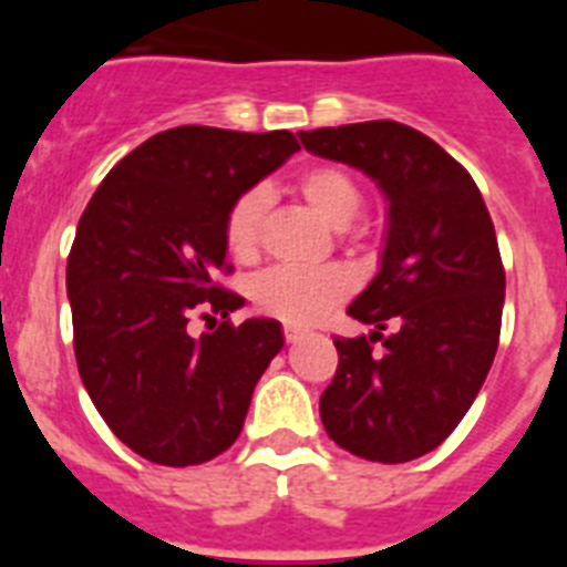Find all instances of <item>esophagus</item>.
<instances>
[{
    "instance_id": "obj_1",
    "label": "esophagus",
    "mask_w": 567,
    "mask_h": 567,
    "mask_svg": "<svg viewBox=\"0 0 567 567\" xmlns=\"http://www.w3.org/2000/svg\"><path fill=\"white\" fill-rule=\"evenodd\" d=\"M303 334H307V329L295 327V323H287V327H284V338H287V343H295V340H300Z\"/></svg>"
}]
</instances>
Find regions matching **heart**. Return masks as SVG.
Instances as JSON below:
<instances>
[{
	"instance_id": "1",
	"label": "heart",
	"mask_w": 567,
	"mask_h": 567,
	"mask_svg": "<svg viewBox=\"0 0 567 567\" xmlns=\"http://www.w3.org/2000/svg\"><path fill=\"white\" fill-rule=\"evenodd\" d=\"M295 189L329 227L340 229L346 238L352 240L363 238V229L349 227L363 207V189L349 169L340 167V164H312L298 175ZM267 209L269 195L260 187L240 193L233 207L227 209L224 240H227L229 255L240 264L258 258ZM352 287L354 280L349 269L334 267V264L318 269L275 267L255 280L252 300L260 312L272 315L278 320L312 323L352 292Z\"/></svg>"
}]
</instances>
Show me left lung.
<instances>
[{
	"instance_id": "8db88e82",
	"label": "left lung",
	"mask_w": 567,
	"mask_h": 567,
	"mask_svg": "<svg viewBox=\"0 0 567 567\" xmlns=\"http://www.w3.org/2000/svg\"><path fill=\"white\" fill-rule=\"evenodd\" d=\"M300 142L363 169L389 202L380 272L346 309L374 332L334 340L320 420L346 452L409 463L457 429L494 363L505 303L497 233L468 169L420 130L360 122Z\"/></svg>"
}]
</instances>
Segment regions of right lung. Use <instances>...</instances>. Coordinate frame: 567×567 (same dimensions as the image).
<instances>
[{"mask_svg":"<svg viewBox=\"0 0 567 567\" xmlns=\"http://www.w3.org/2000/svg\"><path fill=\"white\" fill-rule=\"evenodd\" d=\"M298 150L289 130H164L104 175L79 218L68 258L79 374L110 432L150 463L227 452L284 346L272 318L221 320L198 338L189 320L244 307L215 284L229 272L224 218Z\"/></svg>","mask_w":567,"mask_h":567,"instance_id":"add662e5","label":"right lung"}]
</instances>
